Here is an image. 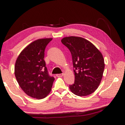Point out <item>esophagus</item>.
<instances>
[{
  "label": "esophagus",
  "mask_w": 125,
  "mask_h": 125,
  "mask_svg": "<svg viewBox=\"0 0 125 125\" xmlns=\"http://www.w3.org/2000/svg\"><path fill=\"white\" fill-rule=\"evenodd\" d=\"M63 75V73H61V74H56V76L57 77H62Z\"/></svg>",
  "instance_id": "34e87169"
}]
</instances>
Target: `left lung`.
I'll return each instance as SVG.
<instances>
[{
	"mask_svg": "<svg viewBox=\"0 0 125 125\" xmlns=\"http://www.w3.org/2000/svg\"><path fill=\"white\" fill-rule=\"evenodd\" d=\"M62 43L70 51L72 57L74 83L69 85L73 94L84 96L94 93L100 84L104 70V60L93 44L82 37L63 38Z\"/></svg>",
	"mask_w": 125,
	"mask_h": 125,
	"instance_id": "1",
	"label": "left lung"
}]
</instances>
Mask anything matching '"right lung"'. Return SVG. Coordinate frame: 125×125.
<instances>
[{
	"mask_svg": "<svg viewBox=\"0 0 125 125\" xmlns=\"http://www.w3.org/2000/svg\"><path fill=\"white\" fill-rule=\"evenodd\" d=\"M52 39L33 41L20 53L15 65V75L21 88L29 96L41 99L51 90L54 78L44 61L46 46Z\"/></svg>",
	"mask_w": 125,
	"mask_h": 125,
	"instance_id": "add662e5",
	"label": "right lung"
}]
</instances>
